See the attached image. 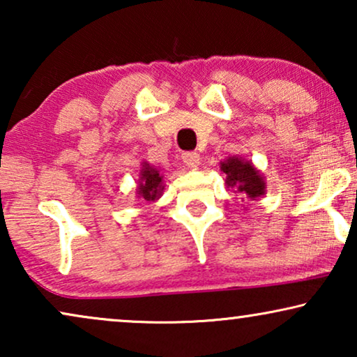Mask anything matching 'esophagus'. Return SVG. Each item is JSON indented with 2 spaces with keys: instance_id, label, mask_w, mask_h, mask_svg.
Instances as JSON below:
<instances>
[{
  "instance_id": "obj_1",
  "label": "esophagus",
  "mask_w": 357,
  "mask_h": 357,
  "mask_svg": "<svg viewBox=\"0 0 357 357\" xmlns=\"http://www.w3.org/2000/svg\"><path fill=\"white\" fill-rule=\"evenodd\" d=\"M199 159H202V158H199V154L195 153V151H188V153L182 154V160L188 165V167H192V169L198 167Z\"/></svg>"
}]
</instances>
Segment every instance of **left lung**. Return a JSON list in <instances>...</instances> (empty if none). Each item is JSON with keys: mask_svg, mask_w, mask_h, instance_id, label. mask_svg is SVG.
I'll list each match as a JSON object with an SVG mask.
<instances>
[{"mask_svg": "<svg viewBox=\"0 0 357 357\" xmlns=\"http://www.w3.org/2000/svg\"><path fill=\"white\" fill-rule=\"evenodd\" d=\"M221 170L226 174V187L243 198L257 199L266 192L265 178L260 170L253 167L250 160L232 155L221 162Z\"/></svg>", "mask_w": 357, "mask_h": 357, "instance_id": "1", "label": "left lung"}]
</instances>
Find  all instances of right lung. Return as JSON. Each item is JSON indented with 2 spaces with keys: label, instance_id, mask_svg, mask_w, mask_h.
Returning a JSON list of instances; mask_svg holds the SVG:
<instances>
[{
  "label": "right lung",
  "instance_id": "right-lung-1",
  "mask_svg": "<svg viewBox=\"0 0 357 357\" xmlns=\"http://www.w3.org/2000/svg\"><path fill=\"white\" fill-rule=\"evenodd\" d=\"M164 187L165 185L162 182V175L159 174V170L154 169L148 162H143V169L139 172L138 188H136L138 197L149 203H154L162 195Z\"/></svg>",
  "mask_w": 357,
  "mask_h": 357
}]
</instances>
